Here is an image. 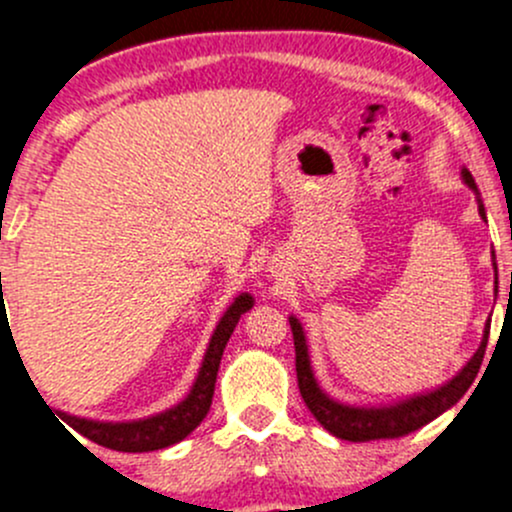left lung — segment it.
Wrapping results in <instances>:
<instances>
[{
	"instance_id": "8db88e82",
	"label": "left lung",
	"mask_w": 512,
	"mask_h": 512,
	"mask_svg": "<svg viewBox=\"0 0 512 512\" xmlns=\"http://www.w3.org/2000/svg\"><path fill=\"white\" fill-rule=\"evenodd\" d=\"M463 180L476 190V180H473V175L468 173L466 168H463ZM478 213L480 218L485 220L483 205H478ZM289 327H292V339H294V366H297L299 394H302L307 409L312 411V416L317 418V421L322 423L332 436L342 438V441L364 443V441H379V438L409 436L411 431H418V428L426 426L428 421H433V418L441 416L443 411L451 409L453 404H458L461 396L471 389L480 364H483L485 347H488L490 319H488V327H485L483 342H480L478 352L473 354V359L468 361L466 366H463L461 374L453 376L446 386L431 391V394L416 396V399L389 406V409H354V406H344L339 404V401L329 399V396L319 389L317 381H314L302 324H299L294 317H289Z\"/></svg>"
}]
</instances>
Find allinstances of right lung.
I'll return each mask as SVG.
<instances>
[{"instance_id": "add662e5", "label": "right lung", "mask_w": 512, "mask_h": 512, "mask_svg": "<svg viewBox=\"0 0 512 512\" xmlns=\"http://www.w3.org/2000/svg\"><path fill=\"white\" fill-rule=\"evenodd\" d=\"M0 282H2V275H0ZM250 307H252L250 294H240V297L230 304V309L223 314L218 329H215L213 339H210V347L208 352H205L203 366H200V374L198 379H195L193 389H190L188 399L180 401L175 409L165 411V414H158L153 418H143V421H131V423H98V421H86V418L59 414V411H56V416L69 423V426L74 428V431H79L81 436H86L89 441L98 443V446L111 448V451H123V453L158 451V448H168L173 446V443L183 441V438L188 436L190 431H195V428L200 426V421L208 416L210 404H213L215 379H218V369H220V359H223V352H225V344L227 339H230L235 324L240 322V317ZM7 322H9L7 312H4L2 307L0 324L7 327Z\"/></svg>"}]
</instances>
